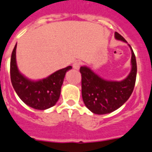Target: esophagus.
I'll list each match as a JSON object with an SVG mask.
<instances>
[{
	"label": "esophagus",
	"instance_id": "obj_1",
	"mask_svg": "<svg viewBox=\"0 0 152 152\" xmlns=\"http://www.w3.org/2000/svg\"><path fill=\"white\" fill-rule=\"evenodd\" d=\"M80 66H81V62L75 61V63L73 64V67L76 70H79V68H80Z\"/></svg>",
	"mask_w": 152,
	"mask_h": 152
}]
</instances>
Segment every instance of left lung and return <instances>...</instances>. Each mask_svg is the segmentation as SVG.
<instances>
[{
  "label": "left lung",
  "mask_w": 152,
  "mask_h": 152,
  "mask_svg": "<svg viewBox=\"0 0 152 152\" xmlns=\"http://www.w3.org/2000/svg\"><path fill=\"white\" fill-rule=\"evenodd\" d=\"M115 37L128 43L118 32L115 33ZM128 46L132 50V69L122 81H108L102 78L87 66H81L80 68L83 102L94 114L111 113L122 106L132 95L135 85L137 63L132 47L129 45Z\"/></svg>",
  "instance_id": "8db88e82"
}]
</instances>
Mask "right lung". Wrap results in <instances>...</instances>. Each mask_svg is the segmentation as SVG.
<instances>
[{
  "label": "right lung",
  "instance_id": "add662e5",
  "mask_svg": "<svg viewBox=\"0 0 152 152\" xmlns=\"http://www.w3.org/2000/svg\"><path fill=\"white\" fill-rule=\"evenodd\" d=\"M15 45L11 58V80L18 97L29 107L37 110H46L53 107L60 98L65 74L71 66L55 71L41 80H31L18 70L16 61Z\"/></svg>",
  "mask_w": 152,
  "mask_h": 152
}]
</instances>
